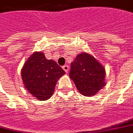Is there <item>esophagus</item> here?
<instances>
[{
  "mask_svg": "<svg viewBox=\"0 0 133 133\" xmlns=\"http://www.w3.org/2000/svg\"><path fill=\"white\" fill-rule=\"evenodd\" d=\"M63 69L64 70V71H65L66 73H67L68 71H69V66L68 65H64L63 66Z\"/></svg>",
  "mask_w": 133,
  "mask_h": 133,
  "instance_id": "1",
  "label": "esophagus"
}]
</instances>
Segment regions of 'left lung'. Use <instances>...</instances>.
Instances as JSON below:
<instances>
[{
	"label": "left lung",
	"instance_id": "1",
	"mask_svg": "<svg viewBox=\"0 0 133 133\" xmlns=\"http://www.w3.org/2000/svg\"><path fill=\"white\" fill-rule=\"evenodd\" d=\"M69 76L79 93L84 96L96 95L105 86V69L87 52L77 55L71 63Z\"/></svg>",
	"mask_w": 133,
	"mask_h": 133
}]
</instances>
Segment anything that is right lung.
<instances>
[{"label": "right lung", "instance_id": "right-lung-1", "mask_svg": "<svg viewBox=\"0 0 133 133\" xmlns=\"http://www.w3.org/2000/svg\"><path fill=\"white\" fill-rule=\"evenodd\" d=\"M65 74L54 60L46 59L44 53L34 52L21 69L23 84L29 93L40 101L52 97L57 80Z\"/></svg>", "mask_w": 133, "mask_h": 133}]
</instances>
